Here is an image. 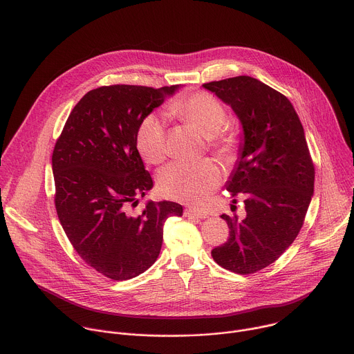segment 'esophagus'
<instances>
[{
  "label": "esophagus",
  "instance_id": "obj_1",
  "mask_svg": "<svg viewBox=\"0 0 354 354\" xmlns=\"http://www.w3.org/2000/svg\"><path fill=\"white\" fill-rule=\"evenodd\" d=\"M183 214H185V216H190V218H198V219H205V218H208V214H207V212L197 211V209H193V208H186Z\"/></svg>",
  "mask_w": 354,
  "mask_h": 354
}]
</instances>
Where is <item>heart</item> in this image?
<instances>
[{
  "instance_id": "obj_1",
  "label": "heart",
  "mask_w": 354,
  "mask_h": 354,
  "mask_svg": "<svg viewBox=\"0 0 354 354\" xmlns=\"http://www.w3.org/2000/svg\"><path fill=\"white\" fill-rule=\"evenodd\" d=\"M169 114L192 125L208 136V149L223 161H233L239 151V135L234 128L225 125L227 113L214 95L200 91L183 96L169 106ZM136 146L143 160L160 165L168 157L167 131L161 118L147 114L139 124ZM222 174L211 160L196 164H171L158 178V190L162 196L197 205L201 204L219 185Z\"/></svg>"
}]
</instances>
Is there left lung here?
I'll list each match as a JSON object with an SVG mask.
<instances>
[{
	"label": "left lung",
	"instance_id": "left-lung-1",
	"mask_svg": "<svg viewBox=\"0 0 354 354\" xmlns=\"http://www.w3.org/2000/svg\"><path fill=\"white\" fill-rule=\"evenodd\" d=\"M204 86L232 106L244 129L241 158L226 189L234 204L237 196L244 198L245 219L222 215L229 239L211 255L226 270L252 274L276 262L299 234L315 164L302 122L281 92L248 75Z\"/></svg>",
	"mask_w": 354,
	"mask_h": 354
}]
</instances>
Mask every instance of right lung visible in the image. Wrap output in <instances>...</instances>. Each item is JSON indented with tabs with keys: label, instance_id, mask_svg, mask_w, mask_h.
<instances>
[{
	"label": "right lung",
	"instance_id": "obj_1",
	"mask_svg": "<svg viewBox=\"0 0 354 354\" xmlns=\"http://www.w3.org/2000/svg\"><path fill=\"white\" fill-rule=\"evenodd\" d=\"M176 85H103L85 93L71 110L52 153L55 208L81 259L114 281L129 280L158 258L164 223L180 216L172 201H149L131 215L153 187L136 149L140 121Z\"/></svg>",
	"mask_w": 354,
	"mask_h": 354
}]
</instances>
